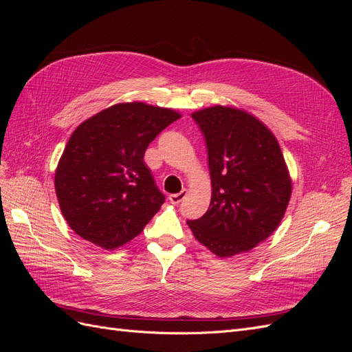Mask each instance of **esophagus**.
Masks as SVG:
<instances>
[{
  "label": "esophagus",
  "mask_w": 352,
  "mask_h": 352,
  "mask_svg": "<svg viewBox=\"0 0 352 352\" xmlns=\"http://www.w3.org/2000/svg\"><path fill=\"white\" fill-rule=\"evenodd\" d=\"M186 195H188V190H186V189H182V190H180V192H177V194L168 195V199H170V202H172V204H179V202H182V201L186 198Z\"/></svg>",
  "instance_id": "34e87169"
}]
</instances>
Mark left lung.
Wrapping results in <instances>:
<instances>
[{
  "label": "left lung",
  "mask_w": 352,
  "mask_h": 352,
  "mask_svg": "<svg viewBox=\"0 0 352 352\" xmlns=\"http://www.w3.org/2000/svg\"><path fill=\"white\" fill-rule=\"evenodd\" d=\"M192 119L207 142L211 202L188 226L217 257L248 252L279 226L291 199L279 142L257 117L229 105L194 111Z\"/></svg>",
  "instance_id": "8db88e82"
}]
</instances>
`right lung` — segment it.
<instances>
[{"label":"right lung","instance_id":"add662e5","mask_svg":"<svg viewBox=\"0 0 352 352\" xmlns=\"http://www.w3.org/2000/svg\"><path fill=\"white\" fill-rule=\"evenodd\" d=\"M172 109L120 102L80 123L56 168V194L74 233L116 250L144 230L164 202L144 154L155 136L180 119Z\"/></svg>","mask_w":352,"mask_h":352}]
</instances>
